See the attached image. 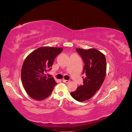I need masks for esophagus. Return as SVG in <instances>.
Returning <instances> with one entry per match:
<instances>
[{
  "label": "esophagus",
  "mask_w": 132,
  "mask_h": 132,
  "mask_svg": "<svg viewBox=\"0 0 132 132\" xmlns=\"http://www.w3.org/2000/svg\"><path fill=\"white\" fill-rule=\"evenodd\" d=\"M63 81L64 82H65V83H69L70 81V80H63Z\"/></svg>",
  "instance_id": "34e87169"
}]
</instances>
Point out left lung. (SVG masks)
Segmentation results:
<instances>
[{
  "instance_id": "8db88e82",
  "label": "left lung",
  "mask_w": 132,
  "mask_h": 132,
  "mask_svg": "<svg viewBox=\"0 0 132 132\" xmlns=\"http://www.w3.org/2000/svg\"><path fill=\"white\" fill-rule=\"evenodd\" d=\"M85 65L82 74V85H80L70 95L75 100L83 102L91 98L100 88L106 73V60L105 55L96 49L87 50L77 48Z\"/></svg>"
}]
</instances>
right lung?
Listing matches in <instances>:
<instances>
[{
	"label": "right lung",
	"instance_id": "right-lung-1",
	"mask_svg": "<svg viewBox=\"0 0 132 132\" xmlns=\"http://www.w3.org/2000/svg\"><path fill=\"white\" fill-rule=\"evenodd\" d=\"M62 48L42 47L26 58L21 69V81L26 93L36 100L47 98L57 84L53 78L46 73L51 70L54 60L63 51Z\"/></svg>",
	"mask_w": 132,
	"mask_h": 132
}]
</instances>
